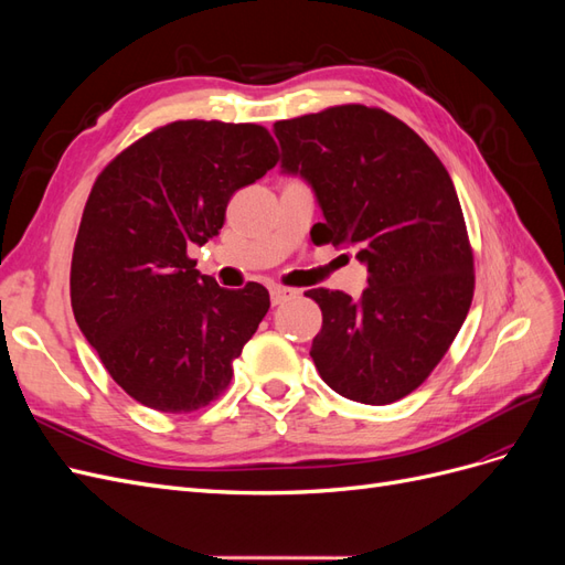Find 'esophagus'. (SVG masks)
I'll list each match as a JSON object with an SVG mask.
<instances>
[{"mask_svg": "<svg viewBox=\"0 0 565 565\" xmlns=\"http://www.w3.org/2000/svg\"><path fill=\"white\" fill-rule=\"evenodd\" d=\"M297 295V289H289V287H270V303L273 306H278V303H282V301H287V299H292Z\"/></svg>", "mask_w": 565, "mask_h": 565, "instance_id": "obj_1", "label": "esophagus"}]
</instances>
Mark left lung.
<instances>
[{"label": "left lung", "instance_id": "left-lung-1", "mask_svg": "<svg viewBox=\"0 0 565 565\" xmlns=\"http://www.w3.org/2000/svg\"><path fill=\"white\" fill-rule=\"evenodd\" d=\"M282 174L311 185L313 243L353 247L367 268L358 299L306 292L322 311L311 358L339 396L388 405L450 349L473 297V256L448 169L380 108L337 106L273 125Z\"/></svg>", "mask_w": 565, "mask_h": 565}]
</instances>
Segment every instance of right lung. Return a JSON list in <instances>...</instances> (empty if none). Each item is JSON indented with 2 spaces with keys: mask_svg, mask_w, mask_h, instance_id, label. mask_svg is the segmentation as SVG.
<instances>
[{
  "mask_svg": "<svg viewBox=\"0 0 565 565\" xmlns=\"http://www.w3.org/2000/svg\"><path fill=\"white\" fill-rule=\"evenodd\" d=\"M276 162L259 125L181 119L98 174L75 241L71 301L82 334L134 401L193 413L231 384L268 289L218 287L188 249L214 237L233 193Z\"/></svg>",
  "mask_w": 565,
  "mask_h": 565,
  "instance_id": "obj_1",
  "label": "right lung"
}]
</instances>
